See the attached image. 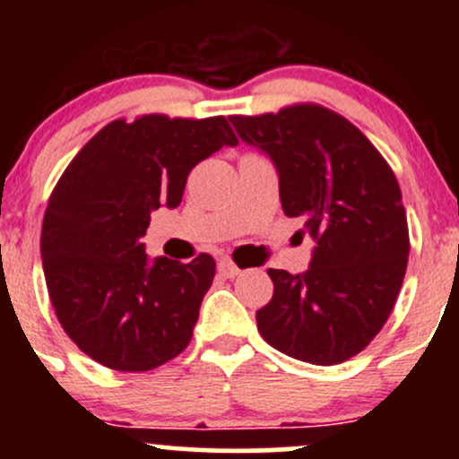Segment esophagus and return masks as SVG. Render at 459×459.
<instances>
[{"label": "esophagus", "instance_id": "34e87169", "mask_svg": "<svg viewBox=\"0 0 459 459\" xmlns=\"http://www.w3.org/2000/svg\"><path fill=\"white\" fill-rule=\"evenodd\" d=\"M218 272H220V276H224V278H235L237 273H239V267H237L230 259H222L218 263Z\"/></svg>", "mask_w": 459, "mask_h": 459}]
</instances>
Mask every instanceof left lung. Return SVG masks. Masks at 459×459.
I'll return each mask as SVG.
<instances>
[{
    "label": "left lung",
    "instance_id": "1",
    "mask_svg": "<svg viewBox=\"0 0 459 459\" xmlns=\"http://www.w3.org/2000/svg\"><path fill=\"white\" fill-rule=\"evenodd\" d=\"M230 123L270 157L284 215H302L315 239L304 273L267 270L273 296L256 310V328L296 360L345 362L386 324L405 276L410 239L397 178L360 129L321 105Z\"/></svg>",
    "mask_w": 459,
    "mask_h": 459
}]
</instances>
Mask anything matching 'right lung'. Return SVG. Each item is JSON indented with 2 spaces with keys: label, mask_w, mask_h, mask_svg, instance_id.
Segmentation results:
<instances>
[{
  "label": "right lung",
  "mask_w": 459,
  "mask_h": 459,
  "mask_svg": "<svg viewBox=\"0 0 459 459\" xmlns=\"http://www.w3.org/2000/svg\"><path fill=\"white\" fill-rule=\"evenodd\" d=\"M237 135L224 116L114 120L68 163L47 204L40 256L57 321L114 371H151L192 341L215 261H149L151 212L181 204L192 168Z\"/></svg>",
  "instance_id": "1"
}]
</instances>
